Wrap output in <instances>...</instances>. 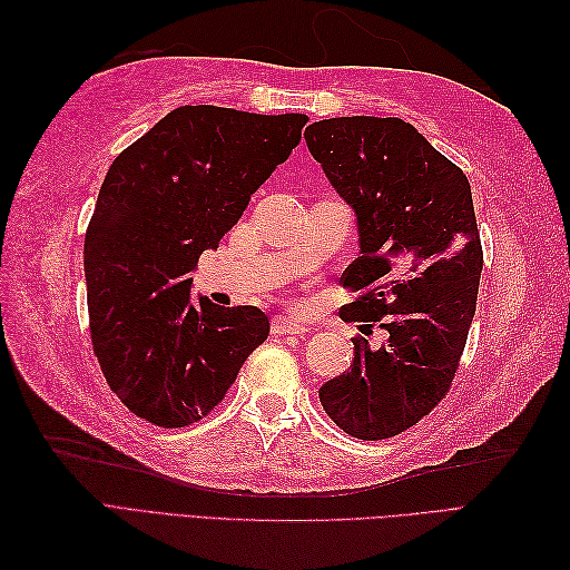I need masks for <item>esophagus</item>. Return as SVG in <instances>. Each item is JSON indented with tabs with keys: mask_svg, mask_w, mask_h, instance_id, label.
Returning a JSON list of instances; mask_svg holds the SVG:
<instances>
[{
	"mask_svg": "<svg viewBox=\"0 0 570 570\" xmlns=\"http://www.w3.org/2000/svg\"><path fill=\"white\" fill-rule=\"evenodd\" d=\"M271 331L275 335H304L308 333V325L292 316H275L271 323Z\"/></svg>",
	"mask_w": 570,
	"mask_h": 570,
	"instance_id": "obj_1",
	"label": "esophagus"
}]
</instances>
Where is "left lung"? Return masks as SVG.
Here are the masks:
<instances>
[{
    "instance_id": "8db88e82",
    "label": "left lung",
    "mask_w": 570,
    "mask_h": 570,
    "mask_svg": "<svg viewBox=\"0 0 570 570\" xmlns=\"http://www.w3.org/2000/svg\"><path fill=\"white\" fill-rule=\"evenodd\" d=\"M312 157L356 214L358 256L342 273L344 321L381 325L354 337L347 373L318 400L344 433H404L450 392L475 316L482 245L463 170L402 118L342 116L304 132Z\"/></svg>"
}]
</instances>
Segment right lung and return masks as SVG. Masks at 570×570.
<instances>
[{"label": "right lung", "mask_w": 570, "mask_h": 570, "mask_svg": "<svg viewBox=\"0 0 570 570\" xmlns=\"http://www.w3.org/2000/svg\"><path fill=\"white\" fill-rule=\"evenodd\" d=\"M306 120L178 107L114 159L85 233V281L95 356L135 416L161 428L209 416L268 337L262 308L189 302V273L299 145Z\"/></svg>", "instance_id": "right-lung-1"}]
</instances>
